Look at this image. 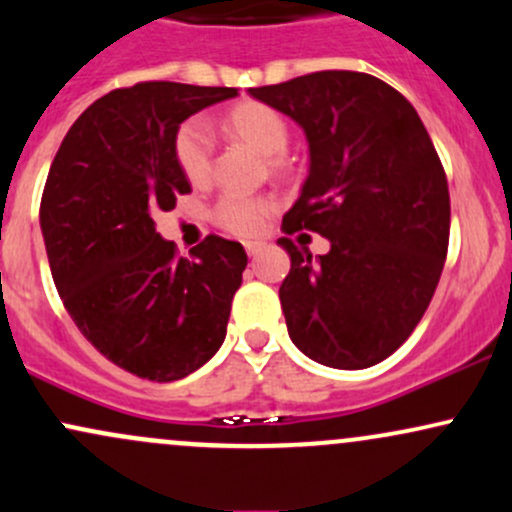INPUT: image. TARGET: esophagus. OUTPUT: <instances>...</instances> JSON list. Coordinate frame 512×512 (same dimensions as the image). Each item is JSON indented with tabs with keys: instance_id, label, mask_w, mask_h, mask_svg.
I'll return each instance as SVG.
<instances>
[{
	"instance_id": "obj_1",
	"label": "esophagus",
	"mask_w": 512,
	"mask_h": 512,
	"mask_svg": "<svg viewBox=\"0 0 512 512\" xmlns=\"http://www.w3.org/2000/svg\"><path fill=\"white\" fill-rule=\"evenodd\" d=\"M262 247H265V243H257V240H247V243H245V252H247V255H250V257H255V255H260Z\"/></svg>"
}]
</instances>
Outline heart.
<instances>
[{"label": "heart", "mask_w": 512, "mask_h": 512, "mask_svg": "<svg viewBox=\"0 0 512 512\" xmlns=\"http://www.w3.org/2000/svg\"><path fill=\"white\" fill-rule=\"evenodd\" d=\"M221 126L233 138L267 155V167L272 172L286 174L291 170L289 157L284 153L289 145V123L274 106L257 99L238 101L223 114ZM172 155L179 172L192 187L209 184L213 174V140L199 121H187L177 128ZM274 211H277V201L267 194L226 192L213 204L211 218L218 228L230 235L252 238L267 228Z\"/></svg>", "instance_id": "heart-1"}]
</instances>
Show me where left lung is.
Returning <instances> with one entry per match:
<instances>
[{"label": "left lung", "mask_w": 512, "mask_h": 512, "mask_svg": "<svg viewBox=\"0 0 512 512\" xmlns=\"http://www.w3.org/2000/svg\"><path fill=\"white\" fill-rule=\"evenodd\" d=\"M250 94L291 116L311 145V172L284 233L330 240L313 262L279 238L291 257L279 286L289 338L325 367L379 364L411 338L445 267L440 155L411 101L367 72H311Z\"/></svg>", "instance_id": "left-lung-1"}]
</instances>
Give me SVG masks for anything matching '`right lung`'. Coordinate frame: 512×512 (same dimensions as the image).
I'll list each match as a JSON object with an SVG mask.
<instances>
[{"mask_svg":"<svg viewBox=\"0 0 512 512\" xmlns=\"http://www.w3.org/2000/svg\"><path fill=\"white\" fill-rule=\"evenodd\" d=\"M235 87L138 82L94 101L72 123L41 196L50 272L80 333L140 379L177 381L226 338L247 255L206 235L179 257L155 216L192 192L172 155L179 123Z\"/></svg>","mask_w":512,"mask_h":512,"instance_id":"add662e5","label":"right lung"}]
</instances>
